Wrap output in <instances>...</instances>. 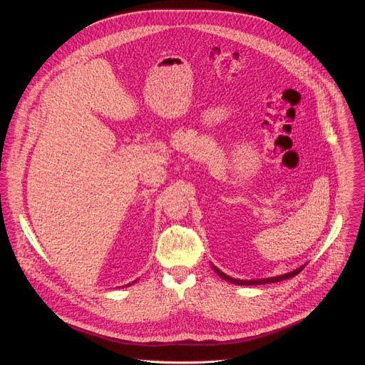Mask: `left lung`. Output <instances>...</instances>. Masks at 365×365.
Returning a JSON list of instances; mask_svg holds the SVG:
<instances>
[{"mask_svg": "<svg viewBox=\"0 0 365 365\" xmlns=\"http://www.w3.org/2000/svg\"><path fill=\"white\" fill-rule=\"evenodd\" d=\"M214 270L217 272L218 276H221L224 280L230 282V283H234V284H240V286H254V284H264V283H276V282H282V280H286V279H290V277H294L296 274H299L302 270H303V266L299 267L297 270L294 272H290L287 274H283V276H277V277H270V279H263V280H237V279H232L227 274H224L221 270H218L217 267H214Z\"/></svg>", "mask_w": 365, "mask_h": 365, "instance_id": "1", "label": "left lung"}]
</instances>
